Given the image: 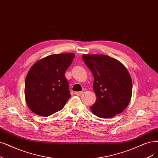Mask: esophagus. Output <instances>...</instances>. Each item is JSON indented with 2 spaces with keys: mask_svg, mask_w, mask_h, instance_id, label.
<instances>
[{
  "mask_svg": "<svg viewBox=\"0 0 158 158\" xmlns=\"http://www.w3.org/2000/svg\"><path fill=\"white\" fill-rule=\"evenodd\" d=\"M83 94V92L81 91V92H75V95H77V96H79L81 94Z\"/></svg>",
  "mask_w": 158,
  "mask_h": 158,
  "instance_id": "1",
  "label": "esophagus"
}]
</instances>
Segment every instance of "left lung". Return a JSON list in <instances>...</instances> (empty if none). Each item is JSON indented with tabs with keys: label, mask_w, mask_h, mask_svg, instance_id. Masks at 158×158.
<instances>
[{
	"label": "left lung",
	"mask_w": 158,
	"mask_h": 158,
	"mask_svg": "<svg viewBox=\"0 0 158 158\" xmlns=\"http://www.w3.org/2000/svg\"><path fill=\"white\" fill-rule=\"evenodd\" d=\"M83 60L94 76L96 101L90 107L100 118H112L127 107L132 95V81L120 61L106 55H83Z\"/></svg>",
	"instance_id": "left-lung-1"
}]
</instances>
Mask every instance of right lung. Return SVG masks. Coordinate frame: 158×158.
Returning <instances> with one entry per match:
<instances>
[{"label": "right lung", "instance_id": "1", "mask_svg": "<svg viewBox=\"0 0 158 158\" xmlns=\"http://www.w3.org/2000/svg\"><path fill=\"white\" fill-rule=\"evenodd\" d=\"M75 54L51 55L37 61L29 69L25 79V95L33 113L48 116L59 111L71 96L65 77Z\"/></svg>", "mask_w": 158, "mask_h": 158}]
</instances>
